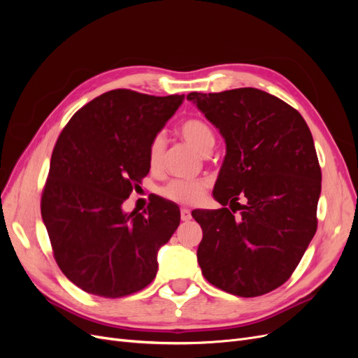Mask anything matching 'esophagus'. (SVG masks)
<instances>
[{
    "label": "esophagus",
    "mask_w": 358,
    "mask_h": 358,
    "mask_svg": "<svg viewBox=\"0 0 358 358\" xmlns=\"http://www.w3.org/2000/svg\"><path fill=\"white\" fill-rule=\"evenodd\" d=\"M180 220L182 221H189L191 220V212L188 209H185V208H182L180 209Z\"/></svg>",
    "instance_id": "obj_1"
}]
</instances>
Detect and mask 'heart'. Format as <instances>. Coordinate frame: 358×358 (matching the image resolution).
Instances as JSON below:
<instances>
[{"label": "heart", "mask_w": 358, "mask_h": 358, "mask_svg": "<svg viewBox=\"0 0 358 358\" xmlns=\"http://www.w3.org/2000/svg\"><path fill=\"white\" fill-rule=\"evenodd\" d=\"M180 134L187 140V142L199 150L200 154L210 152L215 146V134L212 128L206 124L201 119H189V121L183 122L180 127ZM166 149V140L162 134H157L152 142L149 145L148 150V159L150 169H158L162 162ZM208 188V183L204 180H183L175 179L169 182L167 185L161 189L162 196L169 200L183 203V204H194L197 203L203 196L204 191Z\"/></svg>", "instance_id": "heart-1"}]
</instances>
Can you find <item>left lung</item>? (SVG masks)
I'll list each match as a JSON object with an SVG mask.
<instances>
[{"label": "left lung", "instance_id": "obj_1", "mask_svg": "<svg viewBox=\"0 0 358 358\" xmlns=\"http://www.w3.org/2000/svg\"><path fill=\"white\" fill-rule=\"evenodd\" d=\"M187 100L227 145L213 188L222 208L192 210L203 230V276L239 297L267 294L289 279L317 231L321 167L310 129L294 107L255 88L191 92Z\"/></svg>", "mask_w": 358, "mask_h": 358}]
</instances>
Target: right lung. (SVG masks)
Wrapping results in <instances>:
<instances>
[{
  "label": "right lung",
  "instance_id": "right-lung-1",
  "mask_svg": "<svg viewBox=\"0 0 358 358\" xmlns=\"http://www.w3.org/2000/svg\"><path fill=\"white\" fill-rule=\"evenodd\" d=\"M182 101L113 90L76 112L57 140L41 218L61 272L90 294L125 297L157 276L179 208L155 197L142 213H125L122 203L149 173V145Z\"/></svg>",
  "mask_w": 358,
  "mask_h": 358
}]
</instances>
